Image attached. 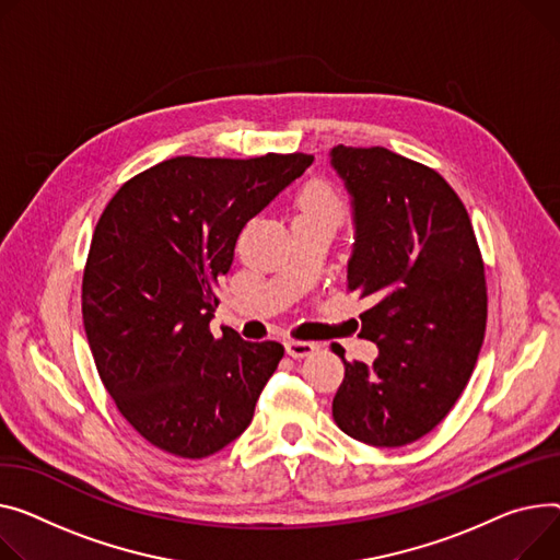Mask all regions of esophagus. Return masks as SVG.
I'll list each match as a JSON object with an SVG mask.
<instances>
[{
  "mask_svg": "<svg viewBox=\"0 0 560 560\" xmlns=\"http://www.w3.org/2000/svg\"><path fill=\"white\" fill-rule=\"evenodd\" d=\"M319 347L315 342H304V340H290L285 342V351L288 355L292 358H306V355H313Z\"/></svg>",
  "mask_w": 560,
  "mask_h": 560,
  "instance_id": "esophagus-1",
  "label": "esophagus"
}]
</instances>
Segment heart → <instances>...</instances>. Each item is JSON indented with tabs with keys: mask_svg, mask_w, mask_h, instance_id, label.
<instances>
[{
	"mask_svg": "<svg viewBox=\"0 0 560 560\" xmlns=\"http://www.w3.org/2000/svg\"><path fill=\"white\" fill-rule=\"evenodd\" d=\"M342 215L340 198L328 184L311 182L296 198V218H328L338 222Z\"/></svg>",
	"mask_w": 560,
	"mask_h": 560,
	"instance_id": "b5f03b06",
	"label": "heart"
}]
</instances>
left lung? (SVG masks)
I'll return each instance as SVG.
<instances>
[{
  "mask_svg": "<svg viewBox=\"0 0 560 560\" xmlns=\"http://www.w3.org/2000/svg\"><path fill=\"white\" fill-rule=\"evenodd\" d=\"M353 207L349 290L366 300L360 335L374 364L347 362L332 419L349 436L398 448L451 412L487 328V279L468 211L434 168L383 145H335Z\"/></svg>",
  "mask_w": 560,
  "mask_h": 560,
  "instance_id": "8db88e82",
  "label": "left lung"
}]
</instances>
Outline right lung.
Listing matches in <instances>:
<instances>
[{"instance_id":"obj_1","label":"right lung","mask_w":560,"mask_h":560,"mask_svg":"<svg viewBox=\"0 0 560 560\" xmlns=\"http://www.w3.org/2000/svg\"><path fill=\"white\" fill-rule=\"evenodd\" d=\"M313 155L173 158L135 175L101 213L83 272V324L98 376L155 448L202 459L252 423L279 342L213 338V288L247 220Z\"/></svg>"}]
</instances>
